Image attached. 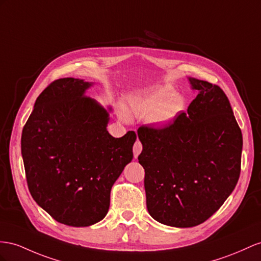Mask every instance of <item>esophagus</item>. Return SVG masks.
Segmentation results:
<instances>
[{"instance_id":"1","label":"esophagus","mask_w":261,"mask_h":261,"mask_svg":"<svg viewBox=\"0 0 261 261\" xmlns=\"http://www.w3.org/2000/svg\"><path fill=\"white\" fill-rule=\"evenodd\" d=\"M142 151V144L140 141H137L133 145V155H135V159H137L139 156L140 153Z\"/></svg>"}]
</instances>
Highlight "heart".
Returning <instances> with one entry per match:
<instances>
[{"label":"heart","instance_id":"obj_1","mask_svg":"<svg viewBox=\"0 0 261 261\" xmlns=\"http://www.w3.org/2000/svg\"><path fill=\"white\" fill-rule=\"evenodd\" d=\"M185 101L170 87L153 89L143 95L132 97L128 109L137 117H150V122L163 129L171 125L184 110Z\"/></svg>","mask_w":261,"mask_h":261}]
</instances>
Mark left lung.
I'll list each match as a JSON object with an SVG mask.
<instances>
[{
  "label": "left lung",
  "mask_w": 261,
  "mask_h": 261,
  "mask_svg": "<svg viewBox=\"0 0 261 261\" xmlns=\"http://www.w3.org/2000/svg\"><path fill=\"white\" fill-rule=\"evenodd\" d=\"M197 96L188 112L163 129L141 126L146 208L156 222L178 228L204 223L235 189L243 135L228 98L216 85L189 77Z\"/></svg>",
  "instance_id": "1"
}]
</instances>
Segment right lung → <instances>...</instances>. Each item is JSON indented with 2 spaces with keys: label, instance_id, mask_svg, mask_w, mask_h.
I'll return each instance as SVG.
<instances>
[{
  "label": "right lung",
  "instance_id": "right-lung-1",
  "mask_svg": "<svg viewBox=\"0 0 261 261\" xmlns=\"http://www.w3.org/2000/svg\"><path fill=\"white\" fill-rule=\"evenodd\" d=\"M93 83L61 78L36 99L21 140L29 190L49 215L72 227L103 219L112 185L132 161L135 131L113 138L109 111L86 96Z\"/></svg>",
  "mask_w": 261,
  "mask_h": 261
}]
</instances>
